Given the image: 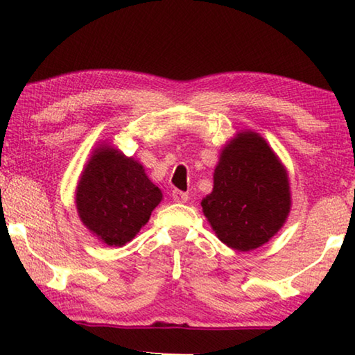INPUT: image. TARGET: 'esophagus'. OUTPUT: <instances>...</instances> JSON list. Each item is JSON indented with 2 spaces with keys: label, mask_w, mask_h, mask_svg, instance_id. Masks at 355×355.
<instances>
[{
  "label": "esophagus",
  "mask_w": 355,
  "mask_h": 355,
  "mask_svg": "<svg viewBox=\"0 0 355 355\" xmlns=\"http://www.w3.org/2000/svg\"><path fill=\"white\" fill-rule=\"evenodd\" d=\"M172 199H173V202H177V203H184L186 200L189 199V196L186 194V192H183V191L173 189L172 191Z\"/></svg>",
  "instance_id": "obj_1"
}]
</instances>
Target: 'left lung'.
<instances>
[{"label": "left lung", "instance_id": "8db88e82", "mask_svg": "<svg viewBox=\"0 0 355 355\" xmlns=\"http://www.w3.org/2000/svg\"><path fill=\"white\" fill-rule=\"evenodd\" d=\"M286 172L263 137L241 133L224 148L203 213L222 243L252 250L268 243L290 213Z\"/></svg>", "mask_w": 355, "mask_h": 355}]
</instances>
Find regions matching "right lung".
<instances>
[{
	"instance_id": "1",
	"label": "right lung",
	"mask_w": 355,
	"mask_h": 355,
	"mask_svg": "<svg viewBox=\"0 0 355 355\" xmlns=\"http://www.w3.org/2000/svg\"><path fill=\"white\" fill-rule=\"evenodd\" d=\"M161 199L142 166L110 147L95 152L76 189L83 224L114 248L139 233Z\"/></svg>"
}]
</instances>
